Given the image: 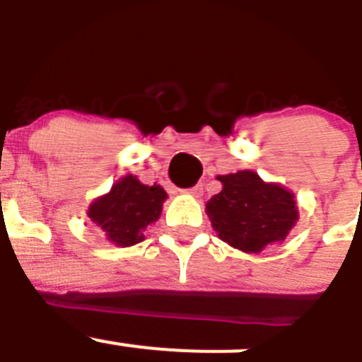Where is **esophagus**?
<instances>
[{
	"instance_id": "esophagus-1",
	"label": "esophagus",
	"mask_w": 362,
	"mask_h": 362,
	"mask_svg": "<svg viewBox=\"0 0 362 362\" xmlns=\"http://www.w3.org/2000/svg\"><path fill=\"white\" fill-rule=\"evenodd\" d=\"M182 193H185V194H191V197H197V198H200V197H202V193H204V187H202V184H197V185H194V187H191V189H185V191H182Z\"/></svg>"
}]
</instances>
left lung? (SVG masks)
Returning a JSON list of instances; mask_svg holds the SVG:
<instances>
[{
    "label": "left lung",
    "mask_w": 362,
    "mask_h": 362,
    "mask_svg": "<svg viewBox=\"0 0 362 362\" xmlns=\"http://www.w3.org/2000/svg\"><path fill=\"white\" fill-rule=\"evenodd\" d=\"M221 191L205 204V213L221 242L247 254L285 242L299 220L292 191L265 182L250 169L218 175Z\"/></svg>",
    "instance_id": "1"
}]
</instances>
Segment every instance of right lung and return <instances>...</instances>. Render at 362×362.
<instances>
[{
    "label": "right lung",
    "instance_id": "1",
    "mask_svg": "<svg viewBox=\"0 0 362 362\" xmlns=\"http://www.w3.org/2000/svg\"><path fill=\"white\" fill-rule=\"evenodd\" d=\"M168 193L160 185H146L133 175L119 178L110 193L95 198L88 207V218L117 247H132L144 240L146 227L162 214Z\"/></svg>",
    "mask_w": 362,
    "mask_h": 362
}]
</instances>
